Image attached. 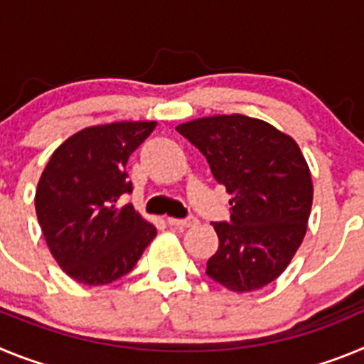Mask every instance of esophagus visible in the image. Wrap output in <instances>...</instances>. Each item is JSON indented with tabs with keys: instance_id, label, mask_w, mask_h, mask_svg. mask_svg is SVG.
<instances>
[{
	"instance_id": "obj_1",
	"label": "esophagus",
	"mask_w": 364,
	"mask_h": 364,
	"mask_svg": "<svg viewBox=\"0 0 364 364\" xmlns=\"http://www.w3.org/2000/svg\"><path fill=\"white\" fill-rule=\"evenodd\" d=\"M167 224H169V226H176V228H193V226H197L198 220L195 217H189V218L167 217Z\"/></svg>"
}]
</instances>
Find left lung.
<instances>
[{
  "label": "left lung",
  "instance_id": "8db88e82",
  "mask_svg": "<svg viewBox=\"0 0 364 364\" xmlns=\"http://www.w3.org/2000/svg\"><path fill=\"white\" fill-rule=\"evenodd\" d=\"M233 198L230 222H213L218 250L205 273L237 294L264 288L288 268L314 200L310 167L290 134L259 118L215 114L176 125Z\"/></svg>",
  "mask_w": 364,
  "mask_h": 364
}]
</instances>
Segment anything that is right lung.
<instances>
[{
    "label": "right lung",
    "instance_id": "obj_1",
    "mask_svg": "<svg viewBox=\"0 0 364 364\" xmlns=\"http://www.w3.org/2000/svg\"><path fill=\"white\" fill-rule=\"evenodd\" d=\"M156 122H112L74 133L45 166L36 188V215L60 268L80 284L124 277L156 237V228L131 204L125 166Z\"/></svg>",
    "mask_w": 364,
    "mask_h": 364
}]
</instances>
